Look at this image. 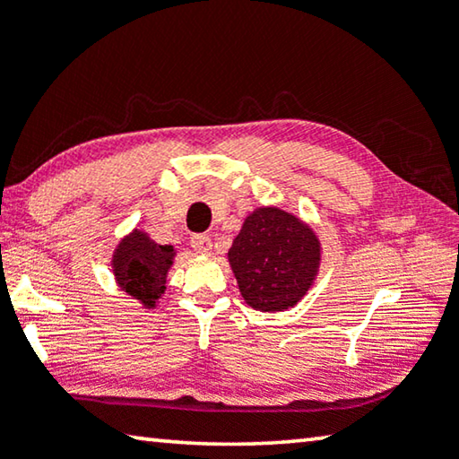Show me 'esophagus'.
Returning <instances> with one entry per match:
<instances>
[{
	"mask_svg": "<svg viewBox=\"0 0 459 459\" xmlns=\"http://www.w3.org/2000/svg\"><path fill=\"white\" fill-rule=\"evenodd\" d=\"M190 243L195 253H210V249H212V241H210L208 235H192Z\"/></svg>",
	"mask_w": 459,
	"mask_h": 459,
	"instance_id": "esophagus-1",
	"label": "esophagus"
}]
</instances>
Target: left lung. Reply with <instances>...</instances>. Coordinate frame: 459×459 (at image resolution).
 I'll use <instances>...</instances> for the list:
<instances>
[{
    "mask_svg": "<svg viewBox=\"0 0 459 459\" xmlns=\"http://www.w3.org/2000/svg\"><path fill=\"white\" fill-rule=\"evenodd\" d=\"M243 300L261 312L296 307L321 265V241L300 218L275 206L253 210L229 249Z\"/></svg>",
    "mask_w": 459,
    "mask_h": 459,
    "instance_id": "obj_1",
    "label": "left lung"
}]
</instances>
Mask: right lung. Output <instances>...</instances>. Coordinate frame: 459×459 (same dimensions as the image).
<instances>
[{"label": "right lung", "mask_w": 459, "mask_h": 459, "mask_svg": "<svg viewBox=\"0 0 459 459\" xmlns=\"http://www.w3.org/2000/svg\"><path fill=\"white\" fill-rule=\"evenodd\" d=\"M173 257L176 249L171 245H159L147 232L134 229L122 238L112 255L116 283L144 308H155L165 292L167 272L173 265Z\"/></svg>", "instance_id": "1"}]
</instances>
